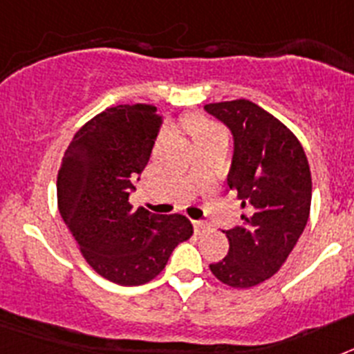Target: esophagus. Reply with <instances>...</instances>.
Returning <instances> with one entry per match:
<instances>
[{"instance_id": "esophagus-1", "label": "esophagus", "mask_w": 354, "mask_h": 354, "mask_svg": "<svg viewBox=\"0 0 354 354\" xmlns=\"http://www.w3.org/2000/svg\"><path fill=\"white\" fill-rule=\"evenodd\" d=\"M193 227H195L196 234H204L207 232V230H211V225H209L207 221H202V220L193 221Z\"/></svg>"}]
</instances>
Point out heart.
<instances>
[{
	"instance_id": "obj_1",
	"label": "heart",
	"mask_w": 354,
	"mask_h": 354,
	"mask_svg": "<svg viewBox=\"0 0 354 354\" xmlns=\"http://www.w3.org/2000/svg\"><path fill=\"white\" fill-rule=\"evenodd\" d=\"M186 127H187V131L192 133L193 140L205 138V136H211V134L221 133V131L218 129V127H216L211 120H207V118H204V117H198V115L187 117Z\"/></svg>"
}]
</instances>
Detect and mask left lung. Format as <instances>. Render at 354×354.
Instances as JSON below:
<instances>
[{
    "label": "left lung",
    "mask_w": 354,
    "mask_h": 354,
    "mask_svg": "<svg viewBox=\"0 0 354 354\" xmlns=\"http://www.w3.org/2000/svg\"><path fill=\"white\" fill-rule=\"evenodd\" d=\"M230 129L227 187L241 200L243 223L223 230L228 253L211 264L220 282L248 289L273 277L298 243L310 214L312 177L305 150L282 122L246 99L205 104Z\"/></svg>",
    "instance_id": "1"
}]
</instances>
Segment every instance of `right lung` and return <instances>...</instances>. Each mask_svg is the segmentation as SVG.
Listing matches in <instances>:
<instances>
[{
  "label": "right lung",
  "mask_w": 354,
  "mask_h": 354,
  "mask_svg": "<svg viewBox=\"0 0 354 354\" xmlns=\"http://www.w3.org/2000/svg\"><path fill=\"white\" fill-rule=\"evenodd\" d=\"M161 124L156 106L104 109L74 134L58 171V209L68 232L93 270L118 286L150 282L193 236L186 216L129 204Z\"/></svg>",
  "instance_id": "1"
}]
</instances>
